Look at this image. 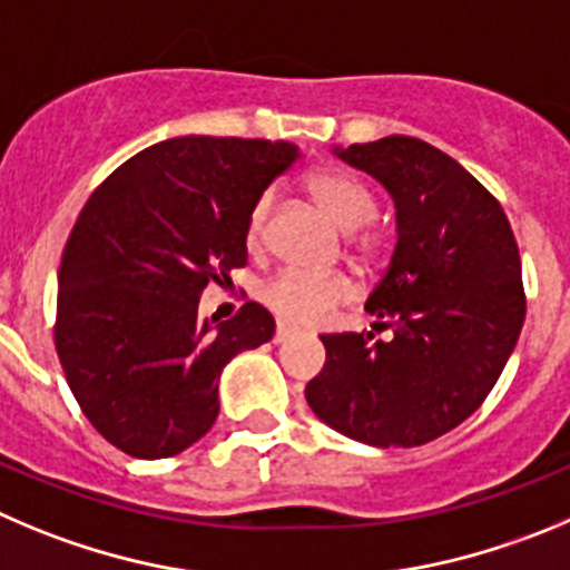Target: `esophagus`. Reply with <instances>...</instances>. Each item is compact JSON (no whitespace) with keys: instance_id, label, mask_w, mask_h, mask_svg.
<instances>
[{"instance_id":"1","label":"esophagus","mask_w":570,"mask_h":570,"mask_svg":"<svg viewBox=\"0 0 570 570\" xmlns=\"http://www.w3.org/2000/svg\"><path fill=\"white\" fill-rule=\"evenodd\" d=\"M292 337H295V328L286 326V323H278V328H275V343H286Z\"/></svg>"}]
</instances>
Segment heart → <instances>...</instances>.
I'll use <instances>...</instances> for the list:
<instances>
[{
	"instance_id": "b5f03b06",
	"label": "heart",
	"mask_w": 570,
	"mask_h": 570,
	"mask_svg": "<svg viewBox=\"0 0 570 570\" xmlns=\"http://www.w3.org/2000/svg\"><path fill=\"white\" fill-rule=\"evenodd\" d=\"M306 190L315 205L345 233H357L368 227L376 216V199L357 177L345 171H315L306 177ZM273 194H261L249 207L244 242L249 249H258L267 236ZM351 297V281L343 275H303L295 269L275 275L269 284L261 286V303L269 312L295 326H315L328 312Z\"/></svg>"
}]
</instances>
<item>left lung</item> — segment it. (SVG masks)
<instances>
[{"label": "left lung", "instance_id": "8db88e82", "mask_svg": "<svg viewBox=\"0 0 570 570\" xmlns=\"http://www.w3.org/2000/svg\"><path fill=\"white\" fill-rule=\"evenodd\" d=\"M374 177L396 210V244L365 301L368 334H323L326 365L306 385L321 422L371 446H419L481 407L525 317L507 213L464 165L416 137L332 146Z\"/></svg>", "mask_w": 570, "mask_h": 570}]
</instances>
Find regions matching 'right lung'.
I'll use <instances>...</instances> for the list:
<instances>
[{
    "mask_svg": "<svg viewBox=\"0 0 570 570\" xmlns=\"http://www.w3.org/2000/svg\"><path fill=\"white\" fill-rule=\"evenodd\" d=\"M297 157L284 140L171 137L83 205L58 269L56 348L83 416L117 450H188L219 416L225 365L273 340L261 303L213 326L199 297L247 264L249 207Z\"/></svg>",
    "mask_w": 570,
    "mask_h": 570,
    "instance_id": "obj_1",
    "label": "right lung"
}]
</instances>
